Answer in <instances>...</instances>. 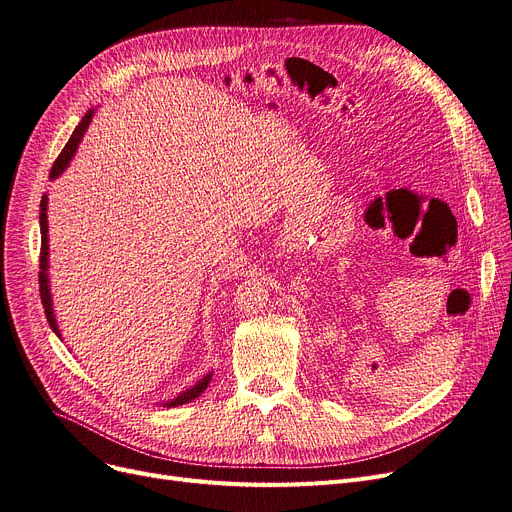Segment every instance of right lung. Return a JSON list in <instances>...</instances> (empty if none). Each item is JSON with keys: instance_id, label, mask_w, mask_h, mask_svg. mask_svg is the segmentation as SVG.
I'll list each match as a JSON object with an SVG mask.
<instances>
[{"instance_id": "right-lung-1", "label": "right lung", "mask_w": 512, "mask_h": 512, "mask_svg": "<svg viewBox=\"0 0 512 512\" xmlns=\"http://www.w3.org/2000/svg\"><path fill=\"white\" fill-rule=\"evenodd\" d=\"M94 111H96V109H90V111L84 115V119L79 121V126H77L75 132L71 134V138H69V142H67V147L63 149V153H60L58 159L54 161L52 172H50V180L58 178L60 174H63V172L69 168V163H71V159H73V155H75V151H77V147H79V142H81V138H84V134H86V130H88V126H90V121H92V117H94ZM39 231H42V256H39V294H42V304H44V309H46V317H48L50 327L54 330V334H56L60 340H63V334H60L58 319H56V313H54L52 285H50L48 195H44V197H42V203H39ZM212 374H214V372L203 374L193 386L185 388V391L178 393L174 399L163 401L161 405H163V407H176V405H182V403H189V401L197 399V397L208 388V384H210V380H212Z\"/></svg>"}]
</instances>
